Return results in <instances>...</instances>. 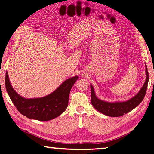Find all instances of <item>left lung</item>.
<instances>
[{
	"label": "left lung",
	"mask_w": 154,
	"mask_h": 154,
	"mask_svg": "<svg viewBox=\"0 0 154 154\" xmlns=\"http://www.w3.org/2000/svg\"><path fill=\"white\" fill-rule=\"evenodd\" d=\"M145 68L146 77L144 85L136 96L127 101L108 102L101 100L96 96L94 87L91 84V103L92 106L100 112L106 116H110V117H119L132 110L141 103L146 94L149 80V75L146 64Z\"/></svg>",
	"instance_id": "obj_1"
}]
</instances>
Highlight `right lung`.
I'll return each mask as SVG.
<instances>
[{"instance_id": "1", "label": "right lung", "mask_w": 154, "mask_h": 154, "mask_svg": "<svg viewBox=\"0 0 154 154\" xmlns=\"http://www.w3.org/2000/svg\"><path fill=\"white\" fill-rule=\"evenodd\" d=\"M78 78L77 76L68 78L48 96L26 99L13 89L6 72V88L13 103L20 114L27 118L45 122L57 118L66 110L70 91Z\"/></svg>"}]
</instances>
